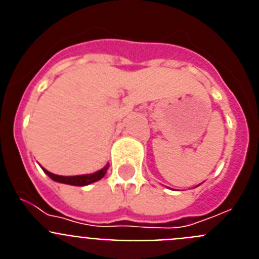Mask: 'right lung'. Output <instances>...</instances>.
Wrapping results in <instances>:
<instances>
[{"mask_svg": "<svg viewBox=\"0 0 259 259\" xmlns=\"http://www.w3.org/2000/svg\"><path fill=\"white\" fill-rule=\"evenodd\" d=\"M107 167L109 166L104 167L102 170L97 171V172L95 174H89V175H79V176H59V175H56V174L49 172V171L45 170V168H42V170H44L45 174H47L49 178H52L54 182L63 183V184H70V185H77V187H83V185H88L91 184V183H95L97 182V180L102 179L105 174H106Z\"/></svg>", "mask_w": 259, "mask_h": 259, "instance_id": "1", "label": "right lung"}]
</instances>
